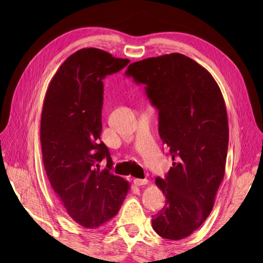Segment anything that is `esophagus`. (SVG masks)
Here are the masks:
<instances>
[{
	"label": "esophagus",
	"mask_w": 263,
	"mask_h": 263,
	"mask_svg": "<svg viewBox=\"0 0 263 263\" xmlns=\"http://www.w3.org/2000/svg\"><path fill=\"white\" fill-rule=\"evenodd\" d=\"M133 182H135L136 185L141 186V185H146V184L148 183V180L147 178H135Z\"/></svg>",
	"instance_id": "obj_1"
}]
</instances>
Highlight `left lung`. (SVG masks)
I'll list each match as a JSON object with an SVG mask.
<instances>
[{
    "label": "left lung",
    "mask_w": 263,
    "mask_h": 263,
    "mask_svg": "<svg viewBox=\"0 0 263 263\" xmlns=\"http://www.w3.org/2000/svg\"><path fill=\"white\" fill-rule=\"evenodd\" d=\"M126 76L146 85L158 109L159 136L173 166L156 177L166 202L153 216V228L172 241L191 235L212 210L225 175L228 120L224 97L208 71L180 53L131 63Z\"/></svg>",
    "instance_id": "1"
}]
</instances>
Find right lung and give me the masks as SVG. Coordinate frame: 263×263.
Wrapping results in <instances>:
<instances>
[{
	"label": "right lung",
	"instance_id": "right-lung-1",
	"mask_svg": "<svg viewBox=\"0 0 263 263\" xmlns=\"http://www.w3.org/2000/svg\"><path fill=\"white\" fill-rule=\"evenodd\" d=\"M128 62L103 49H79L60 66L44 100L41 143L48 181L66 214L90 230L119 212L130 189L109 172L113 161L100 141L103 79Z\"/></svg>",
	"mask_w": 263,
	"mask_h": 263
}]
</instances>
